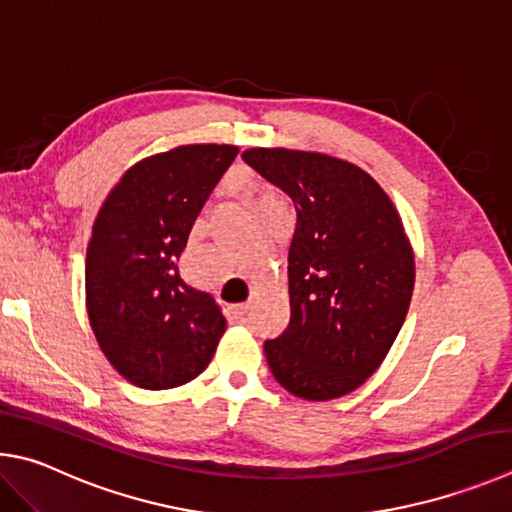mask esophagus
I'll return each mask as SVG.
<instances>
[{
    "mask_svg": "<svg viewBox=\"0 0 512 512\" xmlns=\"http://www.w3.org/2000/svg\"><path fill=\"white\" fill-rule=\"evenodd\" d=\"M249 310V303H236V306H231V317L233 319H245Z\"/></svg>",
    "mask_w": 512,
    "mask_h": 512,
    "instance_id": "esophagus-1",
    "label": "esophagus"
}]
</instances>
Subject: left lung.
Returning <instances> with one entry per match:
<instances>
[{
  "label": "left lung",
  "mask_w": 512,
  "mask_h": 512,
  "mask_svg": "<svg viewBox=\"0 0 512 512\" xmlns=\"http://www.w3.org/2000/svg\"><path fill=\"white\" fill-rule=\"evenodd\" d=\"M242 159L290 195V326L265 342L283 389L333 400L371 378L409 312L416 258L400 213L351 161L312 150L249 148Z\"/></svg>",
  "instance_id": "1"
}]
</instances>
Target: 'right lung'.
Wrapping results in <instances>:
<instances>
[{
  "label": "right lung",
  "mask_w": 512,
  "mask_h": 512,
  "mask_svg": "<svg viewBox=\"0 0 512 512\" xmlns=\"http://www.w3.org/2000/svg\"><path fill=\"white\" fill-rule=\"evenodd\" d=\"M238 155L229 143H186L137 161L98 209L85 258V306L103 355L141 389L195 380L227 319L179 276L197 213Z\"/></svg>",
  "instance_id": "add662e5"
}]
</instances>
